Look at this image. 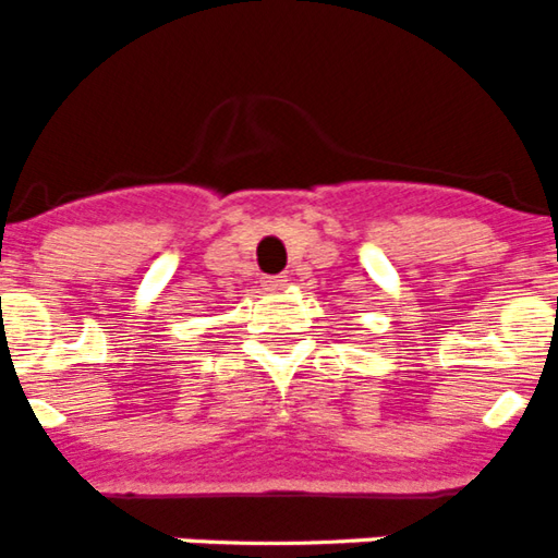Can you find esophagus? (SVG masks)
<instances>
[{"label": "esophagus", "mask_w": 558, "mask_h": 558, "mask_svg": "<svg viewBox=\"0 0 558 558\" xmlns=\"http://www.w3.org/2000/svg\"><path fill=\"white\" fill-rule=\"evenodd\" d=\"M288 288V279L284 276H265L263 279V290H268V293H279V290Z\"/></svg>", "instance_id": "34e87169"}]
</instances>
